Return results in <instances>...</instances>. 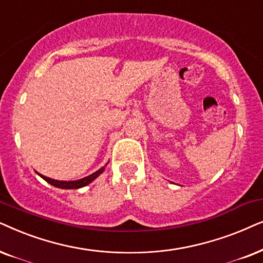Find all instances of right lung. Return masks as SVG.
Wrapping results in <instances>:
<instances>
[{"mask_svg":"<svg viewBox=\"0 0 263 263\" xmlns=\"http://www.w3.org/2000/svg\"><path fill=\"white\" fill-rule=\"evenodd\" d=\"M108 164V163H107ZM106 164V166H107ZM106 166L101 167L99 171H96L95 173L90 174V176H87L85 178H82V179H78V180H55V179H51V178L49 177H45V176H42V174H40L38 172H36L38 176H40L41 178H43V179L47 181V183H49L50 185H52V186H56L59 189H66V190H69V189H80V187H84L86 186V185H89L90 183H92L93 180L96 179L97 177L100 176V174L103 173V171L106 170Z\"/></svg>","mask_w":263,"mask_h":263,"instance_id":"obj_1","label":"right lung"}]
</instances>
